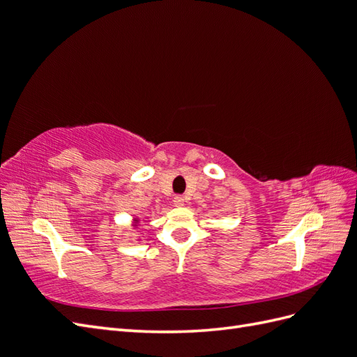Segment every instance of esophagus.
I'll return each instance as SVG.
<instances>
[{"label": "esophagus", "mask_w": 357, "mask_h": 357, "mask_svg": "<svg viewBox=\"0 0 357 357\" xmlns=\"http://www.w3.org/2000/svg\"><path fill=\"white\" fill-rule=\"evenodd\" d=\"M172 202H174L176 207H183V205H185V198H183L181 195H177V197H174V199H172Z\"/></svg>", "instance_id": "1"}]
</instances>
